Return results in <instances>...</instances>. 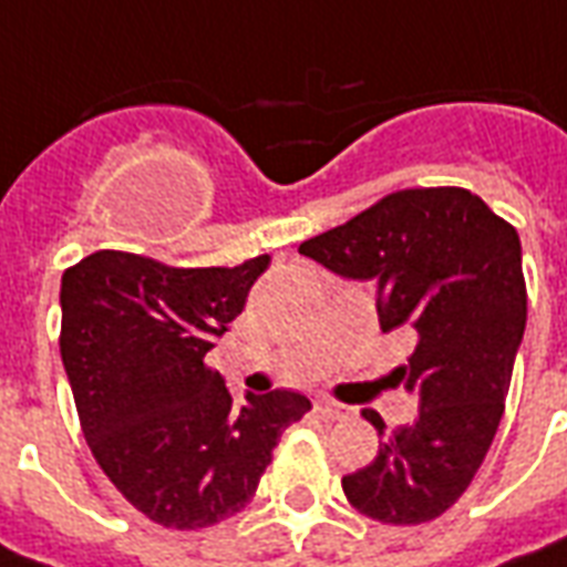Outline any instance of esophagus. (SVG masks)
Segmentation results:
<instances>
[{
    "mask_svg": "<svg viewBox=\"0 0 567 567\" xmlns=\"http://www.w3.org/2000/svg\"><path fill=\"white\" fill-rule=\"evenodd\" d=\"M315 413H318L321 419H344V416H348L341 404H336V401H327V399L315 401Z\"/></svg>",
    "mask_w": 567,
    "mask_h": 567,
    "instance_id": "obj_1",
    "label": "esophagus"
}]
</instances>
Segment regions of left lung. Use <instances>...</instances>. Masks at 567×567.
<instances>
[{"mask_svg": "<svg viewBox=\"0 0 567 567\" xmlns=\"http://www.w3.org/2000/svg\"><path fill=\"white\" fill-rule=\"evenodd\" d=\"M300 255L374 279L380 330L416 341L392 378L419 399V419L386 434L378 410H362L386 440L341 487L371 520L427 524L470 487L503 419L526 330L520 237L470 189L416 187L302 240Z\"/></svg>", "mask_w": 567, "mask_h": 567, "instance_id": "obj_1", "label": "left lung"}]
</instances>
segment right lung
<instances>
[{
    "mask_svg": "<svg viewBox=\"0 0 567 567\" xmlns=\"http://www.w3.org/2000/svg\"><path fill=\"white\" fill-rule=\"evenodd\" d=\"M270 265L172 267L101 249L62 276V351L94 461L168 529H205L258 491L282 431L312 404L274 389L235 401L205 362Z\"/></svg>",
    "mask_w": 567,
    "mask_h": 567,
    "instance_id": "1",
    "label": "right lung"
}]
</instances>
